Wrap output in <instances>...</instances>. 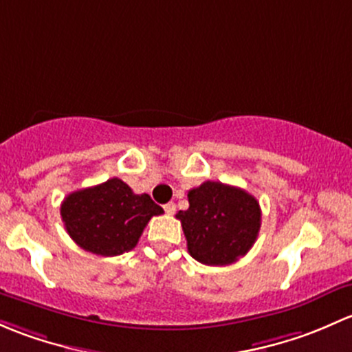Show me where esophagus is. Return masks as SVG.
Here are the masks:
<instances>
[{
  "instance_id": "esophagus-1",
  "label": "esophagus",
  "mask_w": 352,
  "mask_h": 352,
  "mask_svg": "<svg viewBox=\"0 0 352 352\" xmlns=\"http://www.w3.org/2000/svg\"><path fill=\"white\" fill-rule=\"evenodd\" d=\"M164 212L168 213V215H175V212H176V205L173 201H169V203H166L164 205Z\"/></svg>"
}]
</instances>
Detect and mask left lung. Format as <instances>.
Returning a JSON list of instances; mask_svg holds the SVG:
<instances>
[{
	"mask_svg": "<svg viewBox=\"0 0 352 352\" xmlns=\"http://www.w3.org/2000/svg\"><path fill=\"white\" fill-rule=\"evenodd\" d=\"M190 208L179 210L188 252L206 266H227L245 256L261 229L259 203L248 191L205 181L188 191Z\"/></svg>",
	"mask_w": 352,
	"mask_h": 352,
	"instance_id": "8db88e82",
	"label": "left lung"
}]
</instances>
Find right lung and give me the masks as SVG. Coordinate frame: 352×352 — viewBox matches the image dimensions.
Returning <instances> with one entry per match:
<instances>
[{
  "label": "right lung",
  "instance_id": "1",
  "mask_svg": "<svg viewBox=\"0 0 352 352\" xmlns=\"http://www.w3.org/2000/svg\"><path fill=\"white\" fill-rule=\"evenodd\" d=\"M164 210L147 193L135 195L118 177L69 193L60 217L72 241L98 256L132 251L154 215Z\"/></svg>",
  "mask_w": 352,
  "mask_h": 352
}]
</instances>
